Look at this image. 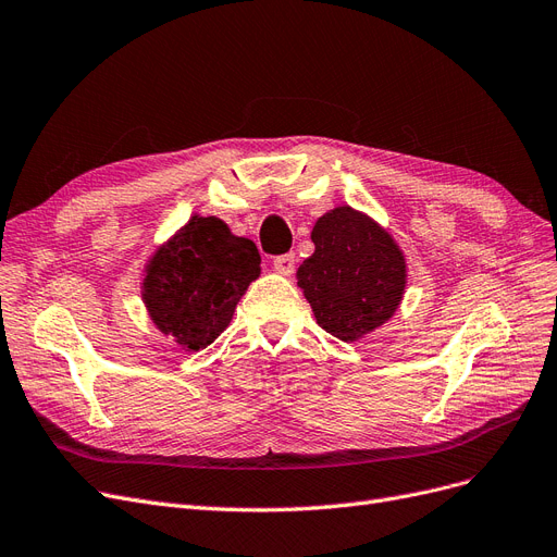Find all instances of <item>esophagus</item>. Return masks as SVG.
<instances>
[{"label":"esophagus","mask_w":557,"mask_h":557,"mask_svg":"<svg viewBox=\"0 0 557 557\" xmlns=\"http://www.w3.org/2000/svg\"><path fill=\"white\" fill-rule=\"evenodd\" d=\"M273 268L280 275H292L294 268H296V255H280L273 259Z\"/></svg>","instance_id":"esophagus-1"}]
</instances>
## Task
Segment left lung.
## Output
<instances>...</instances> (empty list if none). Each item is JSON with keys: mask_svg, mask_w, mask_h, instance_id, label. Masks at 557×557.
<instances>
[{"mask_svg": "<svg viewBox=\"0 0 557 557\" xmlns=\"http://www.w3.org/2000/svg\"><path fill=\"white\" fill-rule=\"evenodd\" d=\"M312 243L314 255L300 263L296 277L325 333L356 342L397 312L406 259L379 222L337 206L317 220Z\"/></svg>", "mask_w": 557, "mask_h": 557, "instance_id": "obj_1", "label": "left lung"}]
</instances>
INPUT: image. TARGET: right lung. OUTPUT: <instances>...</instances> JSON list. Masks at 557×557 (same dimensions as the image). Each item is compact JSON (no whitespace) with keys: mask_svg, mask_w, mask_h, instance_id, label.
<instances>
[{"mask_svg":"<svg viewBox=\"0 0 557 557\" xmlns=\"http://www.w3.org/2000/svg\"><path fill=\"white\" fill-rule=\"evenodd\" d=\"M259 263L250 238L234 236L220 218L193 215L149 259L141 298L160 333L183 351H199L230 325Z\"/></svg>","mask_w":557,"mask_h":557,"instance_id":"add662e5","label":"right lung"}]
</instances>
